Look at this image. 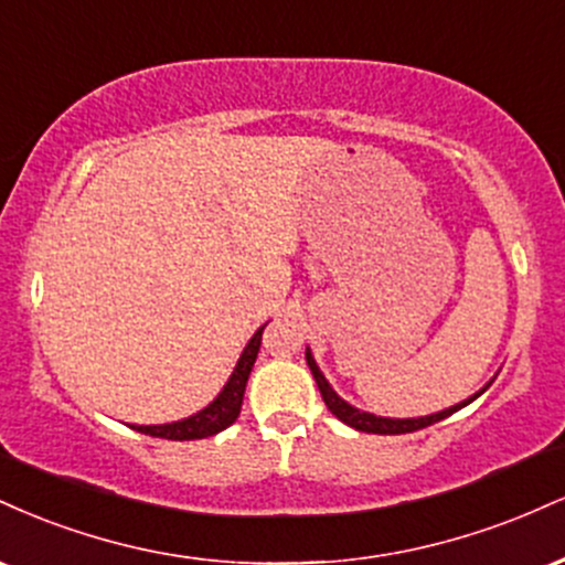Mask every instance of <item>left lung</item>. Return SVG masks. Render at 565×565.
<instances>
[{
	"label": "left lung",
	"mask_w": 565,
	"mask_h": 565,
	"mask_svg": "<svg viewBox=\"0 0 565 565\" xmlns=\"http://www.w3.org/2000/svg\"><path fill=\"white\" fill-rule=\"evenodd\" d=\"M305 361H308L310 372H313V380H316V385H319L321 398H323V404L329 406V412H332L340 423L355 427V430H361V433H374V436H401V433H414V430H423V427H427V425H436V423H440V419L451 417V414L459 412V408L472 404V401H476L481 393H486V387L491 385L489 382V385L481 387L476 395L465 398L462 404H454L438 414H427V417H412V419H393V417H377V414L361 412V408L350 406L348 401H342L340 395L332 391V385H329L327 377L321 374L319 364H316V359L310 355V348L305 350Z\"/></svg>",
	"instance_id": "1"
}]
</instances>
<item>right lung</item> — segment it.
Returning a JSON list of instances; mask_svg holds the SVG:
<instances>
[{"mask_svg": "<svg viewBox=\"0 0 565 565\" xmlns=\"http://www.w3.org/2000/svg\"><path fill=\"white\" fill-rule=\"evenodd\" d=\"M263 329L260 327L246 342L242 359H238L236 369H233L231 380L225 382V387L220 391V395L212 401L210 406H204L201 412L191 414V417L178 419V423H167V425H132V430L146 433V436L153 438H167V440H196V438H210L215 433L225 430V427L236 423L238 412H242V401H244V391H246V380H249L252 366H255L257 353H260V340H263Z\"/></svg>", "mask_w": 565, "mask_h": 565, "instance_id": "obj_1", "label": "right lung"}]
</instances>
